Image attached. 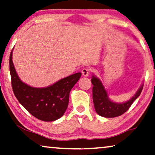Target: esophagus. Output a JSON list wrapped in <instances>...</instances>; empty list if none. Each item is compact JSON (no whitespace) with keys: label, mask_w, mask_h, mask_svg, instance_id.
Segmentation results:
<instances>
[{"label":"esophagus","mask_w":155,"mask_h":155,"mask_svg":"<svg viewBox=\"0 0 155 155\" xmlns=\"http://www.w3.org/2000/svg\"><path fill=\"white\" fill-rule=\"evenodd\" d=\"M81 72H82V74H83V76H84V77H87V76L89 75L90 72H91V70H90V69L87 68H84L82 70Z\"/></svg>","instance_id":"1"}]
</instances>
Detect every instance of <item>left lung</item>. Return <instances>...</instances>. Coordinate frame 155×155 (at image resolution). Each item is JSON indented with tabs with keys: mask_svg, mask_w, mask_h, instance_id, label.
<instances>
[{
	"mask_svg": "<svg viewBox=\"0 0 155 155\" xmlns=\"http://www.w3.org/2000/svg\"><path fill=\"white\" fill-rule=\"evenodd\" d=\"M91 82L93 85L92 99L94 109L97 114L104 117H117L125 113L139 97L143 87V84H142L134 95L128 101L123 103H116L110 100L104 86L97 77L92 76Z\"/></svg>",
	"mask_w": 155,
	"mask_h": 155,
	"instance_id": "left-lung-1",
	"label": "left lung"
}]
</instances>
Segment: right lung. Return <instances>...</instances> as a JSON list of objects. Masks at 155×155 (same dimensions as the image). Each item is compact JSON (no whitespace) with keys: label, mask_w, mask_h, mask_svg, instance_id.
Returning <instances> with one entry per match:
<instances>
[{"label":"right lung","mask_w":155,"mask_h":155,"mask_svg":"<svg viewBox=\"0 0 155 155\" xmlns=\"http://www.w3.org/2000/svg\"><path fill=\"white\" fill-rule=\"evenodd\" d=\"M12 51L10 56L12 87L19 103L34 117L40 120L51 122L63 116L69 103L71 90L79 79L78 72L61 78L46 87H34L20 79L12 62Z\"/></svg>","instance_id":"right-lung-1"}]
</instances>
